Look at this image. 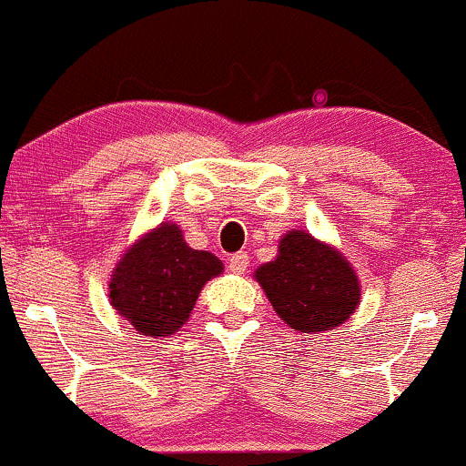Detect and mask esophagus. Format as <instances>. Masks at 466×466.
Instances as JSON below:
<instances>
[{"mask_svg":"<svg viewBox=\"0 0 466 466\" xmlns=\"http://www.w3.org/2000/svg\"><path fill=\"white\" fill-rule=\"evenodd\" d=\"M228 265H229V269L234 271V274H243V271L248 269V265H249V256L245 254V251H238V254L229 256Z\"/></svg>","mask_w":466,"mask_h":466,"instance_id":"34e87169","label":"esophagus"}]
</instances>
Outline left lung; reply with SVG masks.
Masks as SVG:
<instances>
[{
    "label": "left lung",
    "mask_w": 466,
    "mask_h": 466,
    "mask_svg": "<svg viewBox=\"0 0 466 466\" xmlns=\"http://www.w3.org/2000/svg\"><path fill=\"white\" fill-rule=\"evenodd\" d=\"M274 311L300 333L344 324L360 304V280L344 256L307 232H289L276 260L256 269Z\"/></svg>",
    "instance_id": "left-lung-1"
}]
</instances>
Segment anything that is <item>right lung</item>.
Instances as JSON below:
<instances>
[{
  "label": "right lung",
  "mask_w": 466,
  "mask_h": 466,
  "mask_svg": "<svg viewBox=\"0 0 466 466\" xmlns=\"http://www.w3.org/2000/svg\"><path fill=\"white\" fill-rule=\"evenodd\" d=\"M221 271L215 254L188 248L177 226L162 223L117 263L109 298L137 333L168 337L186 324L201 287Z\"/></svg>",
  "instance_id": "obj_1"
}]
</instances>
